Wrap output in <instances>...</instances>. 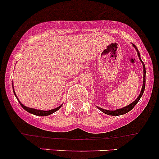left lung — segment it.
Wrapping results in <instances>:
<instances>
[{"mask_svg":"<svg viewBox=\"0 0 159 159\" xmlns=\"http://www.w3.org/2000/svg\"><path fill=\"white\" fill-rule=\"evenodd\" d=\"M132 45H133V47H135V50H137V53H138V56H139V60H140V61L142 62V66H143V84H142V90H141V93H140L139 96V97L137 98V99H135L133 102H132V103L128 105L127 106H125V107L122 108V109H116V110H106V109H102V108L97 106L98 109H99V110L102 111V112H104L105 114H107V115H109V116H120V115H123V114L127 113V112H129V111L132 110V109L134 108V106L138 103V102L139 101L140 98L142 97V95H143L144 90H145V64H144L143 62H142V60H141L140 53H139V50L137 49V47H135L133 43H132Z\"/></svg>","mask_w":159,"mask_h":159,"instance_id":"1","label":"left lung"}]
</instances>
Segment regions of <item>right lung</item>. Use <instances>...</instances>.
Instances as JSON below:
<instances>
[{
    "label": "right lung",
    "instance_id": "right-lung-1",
    "mask_svg": "<svg viewBox=\"0 0 159 159\" xmlns=\"http://www.w3.org/2000/svg\"><path fill=\"white\" fill-rule=\"evenodd\" d=\"M13 90H14V95H15V96H16V97H17V96H16L15 92H14V86H13ZM17 100H18L19 103L20 104L21 106H22L23 109H24L26 111H27V112H30V113H31V114H34V115L38 116H47L51 115L52 113H53V112H55L56 111H57V110H58V109H60V107H61V106H62V105H61V106H58V107L55 108V109H50V110H48V111H43V110H40V109H33V108L27 107V106H24V105H23L20 102V100H19L18 98H17Z\"/></svg>",
    "mask_w": 159,
    "mask_h": 159
}]
</instances>
